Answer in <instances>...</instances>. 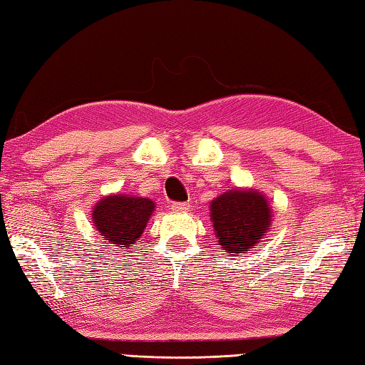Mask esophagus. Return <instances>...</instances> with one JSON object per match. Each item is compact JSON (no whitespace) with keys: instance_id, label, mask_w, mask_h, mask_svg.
<instances>
[{"instance_id":"esophagus-1","label":"esophagus","mask_w":365,"mask_h":365,"mask_svg":"<svg viewBox=\"0 0 365 365\" xmlns=\"http://www.w3.org/2000/svg\"><path fill=\"white\" fill-rule=\"evenodd\" d=\"M171 210H173L175 212H187V211H190V203L173 202L171 203Z\"/></svg>"}]
</instances>
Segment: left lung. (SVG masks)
Wrapping results in <instances>:
<instances>
[{"mask_svg": "<svg viewBox=\"0 0 365 365\" xmlns=\"http://www.w3.org/2000/svg\"><path fill=\"white\" fill-rule=\"evenodd\" d=\"M210 211L217 242L227 256L250 251L265 235L272 222V211L265 197L252 189L225 192L211 202Z\"/></svg>", "mask_w": 365, "mask_h": 365, "instance_id": "obj_1", "label": "left lung"}]
</instances>
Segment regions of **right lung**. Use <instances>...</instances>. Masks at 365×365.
<instances>
[{"mask_svg":"<svg viewBox=\"0 0 365 365\" xmlns=\"http://www.w3.org/2000/svg\"><path fill=\"white\" fill-rule=\"evenodd\" d=\"M154 208L155 205L150 198L108 195L95 205L93 225L100 232L101 240L128 250V246L138 242Z\"/></svg>","mask_w":365,"mask_h":365,"instance_id":"add662e5","label":"right lung"}]
</instances>
